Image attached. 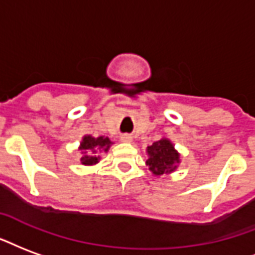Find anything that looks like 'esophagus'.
I'll list each match as a JSON object with an SVG mask.
<instances>
[{"label": "esophagus", "instance_id": "esophagus-1", "mask_svg": "<svg viewBox=\"0 0 255 255\" xmlns=\"http://www.w3.org/2000/svg\"><path fill=\"white\" fill-rule=\"evenodd\" d=\"M122 140L123 142H131V140H132V136H131V135H123Z\"/></svg>", "mask_w": 255, "mask_h": 255}]
</instances>
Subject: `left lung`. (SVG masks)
<instances>
[{"instance_id": "obj_1", "label": "left lung", "mask_w": 255, "mask_h": 255, "mask_svg": "<svg viewBox=\"0 0 255 255\" xmlns=\"http://www.w3.org/2000/svg\"><path fill=\"white\" fill-rule=\"evenodd\" d=\"M147 154L148 158L146 159V165L155 175L171 173L180 163V154L177 152L173 143L166 137H162L161 140L147 147Z\"/></svg>"}]
</instances>
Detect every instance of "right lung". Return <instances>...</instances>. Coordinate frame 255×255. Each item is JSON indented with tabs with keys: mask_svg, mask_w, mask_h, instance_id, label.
Here are the masks:
<instances>
[{
	"mask_svg": "<svg viewBox=\"0 0 255 255\" xmlns=\"http://www.w3.org/2000/svg\"><path fill=\"white\" fill-rule=\"evenodd\" d=\"M112 142L109 140V137L99 136L93 137L90 135H85L81 142L80 150H81V162L85 166H92L99 163L100 161V151H108Z\"/></svg>",
	"mask_w": 255,
	"mask_h": 255,
	"instance_id": "add662e5",
	"label": "right lung"
}]
</instances>
